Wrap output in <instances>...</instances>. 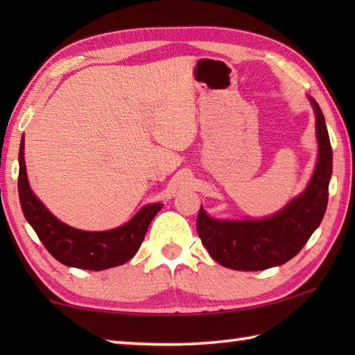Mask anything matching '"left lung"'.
Returning <instances> with one entry per match:
<instances>
[{
  "label": "left lung",
  "instance_id": "left-lung-1",
  "mask_svg": "<svg viewBox=\"0 0 355 355\" xmlns=\"http://www.w3.org/2000/svg\"><path fill=\"white\" fill-rule=\"evenodd\" d=\"M316 116L318 163L302 194L266 219H213L200 207L197 233L208 254L236 271H263L297 255L324 218L332 177V147L320 105L310 97Z\"/></svg>",
  "mask_w": 355,
  "mask_h": 355
}]
</instances>
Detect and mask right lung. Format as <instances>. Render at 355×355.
Masks as SVG:
<instances>
[{
	"label": "right lung",
	"mask_w": 355,
	"mask_h": 355,
	"mask_svg": "<svg viewBox=\"0 0 355 355\" xmlns=\"http://www.w3.org/2000/svg\"><path fill=\"white\" fill-rule=\"evenodd\" d=\"M25 137L19 152V197L26 220L37 233L45 249L59 263L70 268L103 271L120 266L136 255L146 236L150 222L163 208V203L142 207L125 225L106 232H84L56 219L33 194L25 164Z\"/></svg>",
	"instance_id": "right-lung-1"
}]
</instances>
